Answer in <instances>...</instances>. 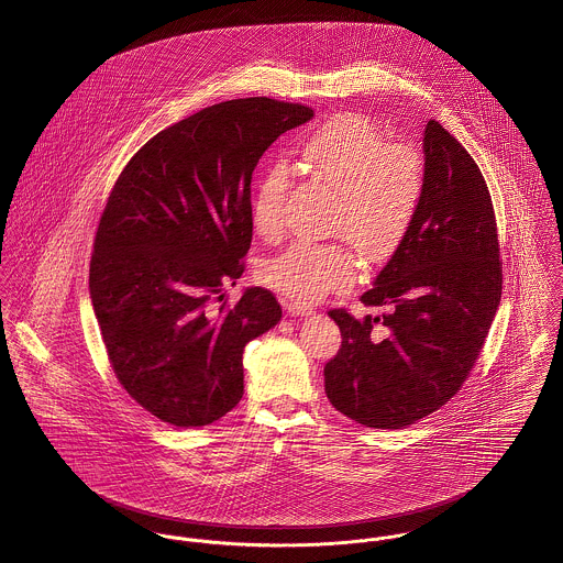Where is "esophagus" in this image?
Masks as SVG:
<instances>
[{"instance_id": "34e87169", "label": "esophagus", "mask_w": 563, "mask_h": 563, "mask_svg": "<svg viewBox=\"0 0 563 563\" xmlns=\"http://www.w3.org/2000/svg\"><path fill=\"white\" fill-rule=\"evenodd\" d=\"M285 306H287V312H289V314H294V317H306V314H312V308L302 302H287Z\"/></svg>"}]
</instances>
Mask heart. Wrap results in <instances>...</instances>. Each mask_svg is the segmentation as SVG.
<instances>
[{
  "mask_svg": "<svg viewBox=\"0 0 563 563\" xmlns=\"http://www.w3.org/2000/svg\"><path fill=\"white\" fill-rule=\"evenodd\" d=\"M298 163L334 188L332 233L343 235L371 263L396 253L424 195V161L413 145L388 143L368 118L341 113L303 136ZM289 186V169L280 161L269 163L255 184L251 222L265 242L285 233ZM355 276L357 261L345 242L298 240L261 269L267 287L298 302L345 289Z\"/></svg>",
  "mask_w": 563,
  "mask_h": 563,
  "instance_id": "1",
  "label": "heart"
}]
</instances>
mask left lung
Instances as JSON below:
<instances>
[{"label": "left lung", "mask_w": 563, "mask_h": 563, "mask_svg": "<svg viewBox=\"0 0 563 563\" xmlns=\"http://www.w3.org/2000/svg\"><path fill=\"white\" fill-rule=\"evenodd\" d=\"M501 300L497 220L472 154L439 122L424 130V195L375 285L379 317L328 314L343 343L325 394L346 418L402 429L443 407L470 377Z\"/></svg>", "instance_id": "obj_1"}]
</instances>
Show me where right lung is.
<instances>
[{
    "mask_svg": "<svg viewBox=\"0 0 563 563\" xmlns=\"http://www.w3.org/2000/svg\"><path fill=\"white\" fill-rule=\"evenodd\" d=\"M312 115L265 96L201 109L152 136L107 199L89 261L93 312L118 382L167 424L229 413L244 394V346L283 317L267 289L233 306L222 289L244 272L263 152Z\"/></svg>",
    "mask_w": 563,
    "mask_h": 563,
    "instance_id": "right-lung-1",
    "label": "right lung"
}]
</instances>
